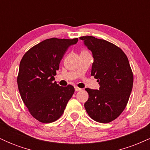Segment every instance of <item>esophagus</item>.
<instances>
[{
  "mask_svg": "<svg viewBox=\"0 0 150 150\" xmlns=\"http://www.w3.org/2000/svg\"><path fill=\"white\" fill-rule=\"evenodd\" d=\"M75 92H79V91L82 90V89L79 88V87H75Z\"/></svg>",
  "mask_w": 150,
  "mask_h": 150,
  "instance_id": "obj_1",
  "label": "esophagus"
}]
</instances>
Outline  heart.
I'll use <instances>...</instances> for the list:
<instances>
[{
    "instance_id": "b5f03b06",
    "label": "heart",
    "mask_w": 150,
    "mask_h": 150,
    "mask_svg": "<svg viewBox=\"0 0 150 150\" xmlns=\"http://www.w3.org/2000/svg\"><path fill=\"white\" fill-rule=\"evenodd\" d=\"M82 52H87V51H85V50H84V51H82Z\"/></svg>"
}]
</instances>
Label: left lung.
<instances>
[{
  "instance_id": "1",
  "label": "left lung",
  "mask_w": 150,
  "mask_h": 150,
  "mask_svg": "<svg viewBox=\"0 0 150 150\" xmlns=\"http://www.w3.org/2000/svg\"><path fill=\"white\" fill-rule=\"evenodd\" d=\"M92 51L91 75L97 79L99 90L86 88L89 98L84 104L87 113L99 123L115 120L125 109L133 85V75L126 55L114 44L92 36L80 37Z\"/></svg>"
}]
</instances>
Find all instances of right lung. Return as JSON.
Segmentation results:
<instances>
[{"label": "right lung", "mask_w": 150, "mask_h": 150, "mask_svg": "<svg viewBox=\"0 0 150 150\" xmlns=\"http://www.w3.org/2000/svg\"><path fill=\"white\" fill-rule=\"evenodd\" d=\"M77 41V38L46 39L31 48L20 61L19 92L31 115L42 123L58 119L74 94L72 85L61 87L53 81L65 52Z\"/></svg>", "instance_id": "1"}]
</instances>
